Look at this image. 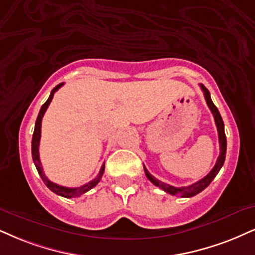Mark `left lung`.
<instances>
[{"label":"left lung","instance_id":"8db88e82","mask_svg":"<svg viewBox=\"0 0 255 255\" xmlns=\"http://www.w3.org/2000/svg\"><path fill=\"white\" fill-rule=\"evenodd\" d=\"M200 86H201V90H202L203 93H204V98H206L207 105L209 106L210 111H212L213 116H214L216 128H218L219 143H220V155L218 157V161H216V164L214 165V168L210 170L208 175L204 176L202 180L197 181L196 183L188 185V187H172V185L166 184V183H164V182H161L159 180H157L156 177H153V176L146 170L145 166H144V171H145L147 180L151 182L152 184H155L156 187L161 188V189L164 190L165 193H168L170 195H176V196H181V197L195 196V195L201 193V191H202L203 189H206V188L208 187V185L210 184V182L214 180L215 176L219 174L220 169H221L222 165H224L225 158H226V150H227V139H226V134H225V124H224V121H222V118H221V115H220L219 110L214 105V103L212 102L209 91L207 90L202 84H201Z\"/></svg>","mask_w":255,"mask_h":255}]
</instances>
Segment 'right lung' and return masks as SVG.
<instances>
[{
	"label": "right lung",
	"mask_w": 255,
	"mask_h": 255,
	"mask_svg": "<svg viewBox=\"0 0 255 255\" xmlns=\"http://www.w3.org/2000/svg\"><path fill=\"white\" fill-rule=\"evenodd\" d=\"M62 85H64V83L56 85L54 89L52 90L51 96H49V98L47 99V102L43 104L42 106H41L39 116H37L36 122H35V128H34L33 139H31V157H33L34 164H35L36 170H37V172H39L40 177L42 178L43 183H45L47 187H48L49 189H51L53 193H55L56 195H60V196H62V197H66V199H72V197H78V196H80V195L85 194V193H86V191L91 190V189H92V188H94L97 184L99 183L100 178L103 177L104 170H105V163H104V164L102 165V168H100V171H99L98 176H97V177L94 178V180L89 182V183L81 185V187H78V188L62 187V185L53 183V182L49 181L48 178L46 177V175L43 174L42 166H41V162H40V156H39V144H40V138H41V122H42V117H43V115H45L47 108H48L49 104H51V102H52L53 96H54V93L59 89H60Z\"/></svg>",
	"instance_id": "right-lung-1"
}]
</instances>
